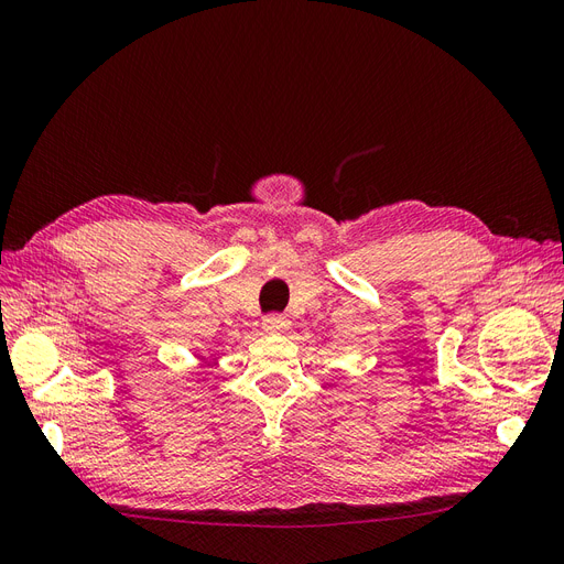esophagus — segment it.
<instances>
[{
  "instance_id": "obj_1",
  "label": "esophagus",
  "mask_w": 564,
  "mask_h": 564,
  "mask_svg": "<svg viewBox=\"0 0 564 564\" xmlns=\"http://www.w3.org/2000/svg\"><path fill=\"white\" fill-rule=\"evenodd\" d=\"M263 329L268 332V334H282V332H286L289 329V319L286 317H282V315H265L263 317Z\"/></svg>"
}]
</instances>
